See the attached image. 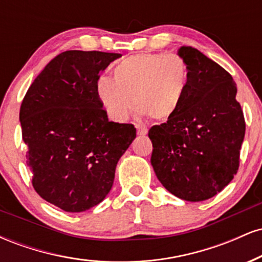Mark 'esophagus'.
Returning <instances> with one entry per match:
<instances>
[{"mask_svg":"<svg viewBox=\"0 0 262 262\" xmlns=\"http://www.w3.org/2000/svg\"><path fill=\"white\" fill-rule=\"evenodd\" d=\"M135 128H137V132H138V134H139V135H145V134H148V128H146L145 125H143V124H137V125H135Z\"/></svg>","mask_w":262,"mask_h":262,"instance_id":"34e87169","label":"esophagus"}]
</instances>
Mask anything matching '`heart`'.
<instances>
[{
    "mask_svg": "<svg viewBox=\"0 0 262 262\" xmlns=\"http://www.w3.org/2000/svg\"><path fill=\"white\" fill-rule=\"evenodd\" d=\"M113 77L96 81V96L113 121L124 122L137 110L155 121L177 113L187 93L189 69L176 53H140L113 69Z\"/></svg>",
    "mask_w": 262,
    "mask_h": 262,
    "instance_id": "heart-1",
    "label": "heart"
}]
</instances>
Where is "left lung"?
I'll list each match as a JSON object with an SVG mask.
<instances>
[{
    "mask_svg": "<svg viewBox=\"0 0 262 262\" xmlns=\"http://www.w3.org/2000/svg\"><path fill=\"white\" fill-rule=\"evenodd\" d=\"M179 55L189 69L187 93L175 116L150 128L151 165L167 191L200 202L237 172L245 119L227 70L192 47L180 48Z\"/></svg>",
    "mask_w": 262,
    "mask_h": 262,
    "instance_id": "left-lung-1",
    "label": "left lung"
}]
</instances>
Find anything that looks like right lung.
Returning a JSON list of instances; mask_svg holds the SVG:
<instances>
[{
    "mask_svg": "<svg viewBox=\"0 0 262 262\" xmlns=\"http://www.w3.org/2000/svg\"><path fill=\"white\" fill-rule=\"evenodd\" d=\"M121 54L68 50L49 61L19 111L35 192L65 212L97 206L111 191L117 162L134 140L129 123L108 121L96 81Z\"/></svg>",
    "mask_w": 262,
    "mask_h": 262,
    "instance_id": "add662e5",
    "label": "right lung"
}]
</instances>
